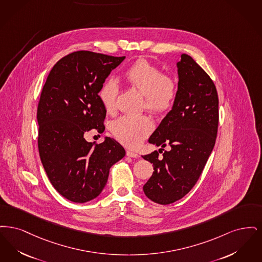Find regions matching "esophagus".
I'll return each instance as SVG.
<instances>
[{
	"mask_svg": "<svg viewBox=\"0 0 262 262\" xmlns=\"http://www.w3.org/2000/svg\"><path fill=\"white\" fill-rule=\"evenodd\" d=\"M126 155H127V157H129V158H139V155L135 152V151H132V150H130V149H128V150H126Z\"/></svg>",
	"mask_w": 262,
	"mask_h": 262,
	"instance_id": "34e87169",
	"label": "esophagus"
}]
</instances>
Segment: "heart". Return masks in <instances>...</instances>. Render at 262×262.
<instances>
[{
  "label": "heart",
  "mask_w": 262,
  "mask_h": 262,
  "mask_svg": "<svg viewBox=\"0 0 262 262\" xmlns=\"http://www.w3.org/2000/svg\"><path fill=\"white\" fill-rule=\"evenodd\" d=\"M123 77L130 87L144 96V106L151 114H166L176 102L178 94L176 80L168 74H163L158 66L145 58L132 63L124 71ZM118 92V84L113 78L102 83L98 95L106 113L115 112ZM152 128V122L148 116L123 115L113 123L112 131L121 144L135 148L151 132Z\"/></svg>",
  "instance_id": "obj_1"
}]
</instances>
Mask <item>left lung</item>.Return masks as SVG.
I'll list each match as a JSON object with an SVG mask.
<instances>
[{
    "mask_svg": "<svg viewBox=\"0 0 262 262\" xmlns=\"http://www.w3.org/2000/svg\"><path fill=\"white\" fill-rule=\"evenodd\" d=\"M177 68L176 102L148 139L150 144L170 148L143 157L155 170L144 193L160 205L173 204L193 189L215 145L219 122L216 87L209 75L186 54Z\"/></svg>",
    "mask_w": 262,
    "mask_h": 262,
    "instance_id": "1",
    "label": "left lung"
}]
</instances>
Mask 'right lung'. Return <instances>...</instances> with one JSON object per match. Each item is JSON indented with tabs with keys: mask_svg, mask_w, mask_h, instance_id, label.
Segmentation results:
<instances>
[{
	"mask_svg": "<svg viewBox=\"0 0 262 262\" xmlns=\"http://www.w3.org/2000/svg\"><path fill=\"white\" fill-rule=\"evenodd\" d=\"M124 58L73 52L54 66L41 92L37 108L40 159L50 182L71 202L97 198L110 168L125 156L123 147L110 137L101 144L84 138L92 129L103 132L106 112L98 93Z\"/></svg>",
	"mask_w": 262,
	"mask_h": 262,
	"instance_id": "obj_1",
	"label": "right lung"
}]
</instances>
